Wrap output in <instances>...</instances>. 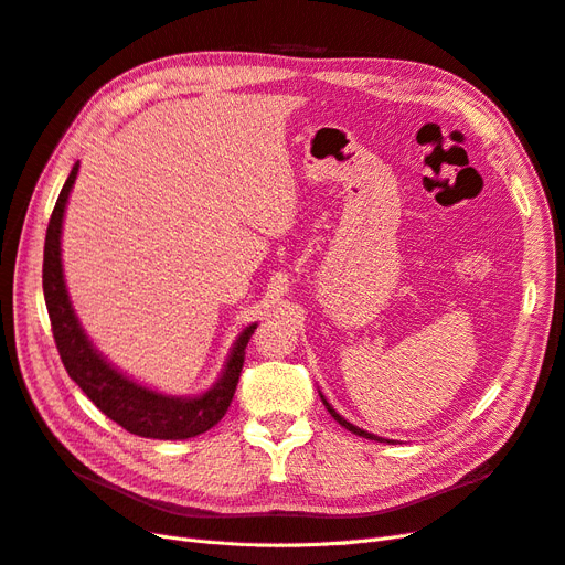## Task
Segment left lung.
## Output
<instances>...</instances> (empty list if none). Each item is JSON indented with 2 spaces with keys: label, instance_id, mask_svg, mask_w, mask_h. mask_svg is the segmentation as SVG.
<instances>
[{
  "label": "left lung",
  "instance_id": "obj_1",
  "mask_svg": "<svg viewBox=\"0 0 565 565\" xmlns=\"http://www.w3.org/2000/svg\"><path fill=\"white\" fill-rule=\"evenodd\" d=\"M321 399H324V397H321ZM324 405H327L329 414H331V416L335 418V422H338V424H341L343 428H348L350 433H354V435H362V438H366V440H379V443H383V440L379 438V435H372V433H366V430H362V428H358V426H352L350 422H345V418H343L341 414H338V412H335V409H333V407L329 405V402H327V399H324ZM385 443H388V440H385Z\"/></svg>",
  "mask_w": 565,
  "mask_h": 565
}]
</instances>
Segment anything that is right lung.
<instances>
[{
  "label": "right lung",
  "instance_id": "obj_1",
  "mask_svg": "<svg viewBox=\"0 0 565 565\" xmlns=\"http://www.w3.org/2000/svg\"><path fill=\"white\" fill-rule=\"evenodd\" d=\"M77 177V166L71 170L66 184H63L54 213L50 217L44 238V263H42V288L50 312L54 343L61 354V362L66 366L68 376L83 388V393L99 407L110 422H116L125 430H130L141 438L158 440H186L193 435H201L213 428L220 418L227 414L232 397L236 393V383L244 369L246 345L250 341L257 324L248 327L238 335L232 350V358L224 366L222 379L211 391L201 397H166L149 388H141L135 381L118 374L99 352H96L87 335L79 329L73 315L71 300L63 284L61 269V222L71 186Z\"/></svg>",
  "mask_w": 565,
  "mask_h": 565
}]
</instances>
